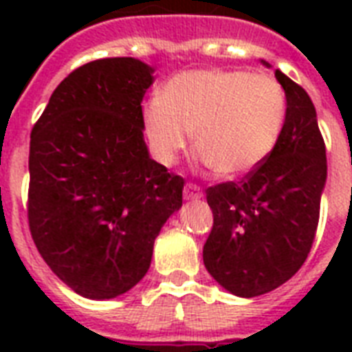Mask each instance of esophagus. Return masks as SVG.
Listing matches in <instances>:
<instances>
[{
	"mask_svg": "<svg viewBox=\"0 0 352 352\" xmlns=\"http://www.w3.org/2000/svg\"><path fill=\"white\" fill-rule=\"evenodd\" d=\"M184 199H186V201L203 199V190H201L197 184H186V186H184Z\"/></svg>",
	"mask_w": 352,
	"mask_h": 352,
	"instance_id": "esophagus-1",
	"label": "esophagus"
}]
</instances>
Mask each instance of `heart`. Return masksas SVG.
Instances as JSON below:
<instances>
[{
	"label": "heart",
	"mask_w": 352,
	"mask_h": 352,
	"mask_svg": "<svg viewBox=\"0 0 352 352\" xmlns=\"http://www.w3.org/2000/svg\"><path fill=\"white\" fill-rule=\"evenodd\" d=\"M155 157L173 164L193 135V149L223 179L256 171L278 148L287 93L270 74L193 69L173 76L142 111Z\"/></svg>",
	"instance_id": "1"
}]
</instances>
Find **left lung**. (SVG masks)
Here are the masks:
<instances>
[{"mask_svg":"<svg viewBox=\"0 0 352 352\" xmlns=\"http://www.w3.org/2000/svg\"><path fill=\"white\" fill-rule=\"evenodd\" d=\"M276 80L287 93L278 148L241 182L206 190L214 228L203 248L204 267L239 298L267 294L300 270L316 235L327 181L325 144L311 96L279 69Z\"/></svg>","mask_w":352,"mask_h":352,"instance_id":"1","label":"left lung"}]
</instances>
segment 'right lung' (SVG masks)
I'll list each match as a JSON object with an SVG mask.
<instances>
[{"instance_id": "obj_1", "label": "right lung", "mask_w": 352, "mask_h": 352, "mask_svg": "<svg viewBox=\"0 0 352 352\" xmlns=\"http://www.w3.org/2000/svg\"><path fill=\"white\" fill-rule=\"evenodd\" d=\"M153 73L137 58L85 63L30 133V234L52 272L89 300L126 294L146 276L160 228L182 206V177L144 140Z\"/></svg>"}]
</instances>
